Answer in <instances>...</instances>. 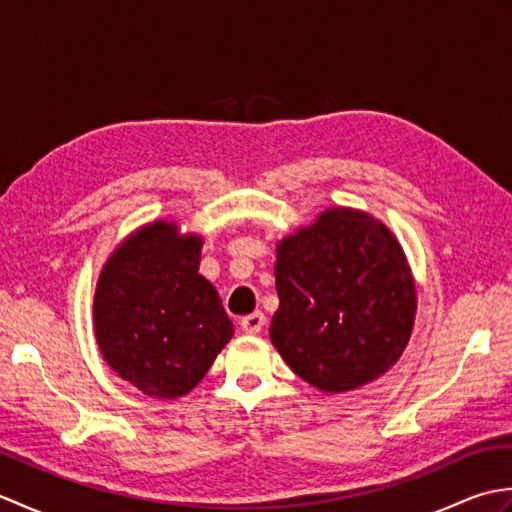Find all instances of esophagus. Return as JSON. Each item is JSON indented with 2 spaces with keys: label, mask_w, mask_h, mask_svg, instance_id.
I'll return each mask as SVG.
<instances>
[{
  "label": "esophagus",
  "mask_w": 512,
  "mask_h": 512,
  "mask_svg": "<svg viewBox=\"0 0 512 512\" xmlns=\"http://www.w3.org/2000/svg\"><path fill=\"white\" fill-rule=\"evenodd\" d=\"M264 323H266L264 314L262 312H253V314H248V317H244L242 321H239V328H242L246 334H257V332H262Z\"/></svg>",
  "instance_id": "esophagus-1"
}]
</instances>
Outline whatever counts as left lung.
I'll return each instance as SVG.
<instances>
[{
	"mask_svg": "<svg viewBox=\"0 0 512 512\" xmlns=\"http://www.w3.org/2000/svg\"><path fill=\"white\" fill-rule=\"evenodd\" d=\"M275 284L270 341L325 394L372 383L409 343L416 284L398 239L369 213L334 206L281 239Z\"/></svg>",
	"mask_w": 512,
	"mask_h": 512,
	"instance_id": "left-lung-1",
	"label": "left lung"
}]
</instances>
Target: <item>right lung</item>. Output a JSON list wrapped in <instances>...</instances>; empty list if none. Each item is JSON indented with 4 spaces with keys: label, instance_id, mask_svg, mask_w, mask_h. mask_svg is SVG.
I'll use <instances>...</instances> for the list:
<instances>
[{
    "label": "right lung",
    "instance_id": "obj_1",
    "mask_svg": "<svg viewBox=\"0 0 512 512\" xmlns=\"http://www.w3.org/2000/svg\"><path fill=\"white\" fill-rule=\"evenodd\" d=\"M200 250V235L158 220L114 250L96 284L99 350L147 396L189 394L233 336L220 295L198 273Z\"/></svg>",
    "mask_w": 512,
    "mask_h": 512
}]
</instances>
